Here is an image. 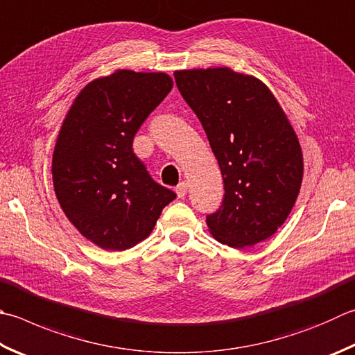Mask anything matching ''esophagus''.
<instances>
[{"instance_id": "esophagus-1", "label": "esophagus", "mask_w": 355, "mask_h": 355, "mask_svg": "<svg viewBox=\"0 0 355 355\" xmlns=\"http://www.w3.org/2000/svg\"><path fill=\"white\" fill-rule=\"evenodd\" d=\"M187 190H189V182H180L178 187H176V195L178 198H184L187 195Z\"/></svg>"}]
</instances>
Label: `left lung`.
<instances>
[{
    "mask_svg": "<svg viewBox=\"0 0 355 355\" xmlns=\"http://www.w3.org/2000/svg\"><path fill=\"white\" fill-rule=\"evenodd\" d=\"M178 89L204 126L224 180L209 232L233 249L270 238L292 211L303 180L298 137L272 91L230 68L175 72Z\"/></svg>",
    "mask_w": 355,
    "mask_h": 355,
    "instance_id": "8db88e82",
    "label": "left lung"
}]
</instances>
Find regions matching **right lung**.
<instances>
[{"instance_id":"obj_1","label":"right lung","mask_w":355,"mask_h":355,"mask_svg":"<svg viewBox=\"0 0 355 355\" xmlns=\"http://www.w3.org/2000/svg\"><path fill=\"white\" fill-rule=\"evenodd\" d=\"M165 72L117 69L78 92L52 155L58 204L71 224L105 250H126L155 229L175 193L153 180L132 139L168 96Z\"/></svg>"}]
</instances>
